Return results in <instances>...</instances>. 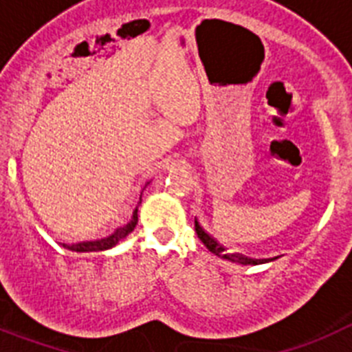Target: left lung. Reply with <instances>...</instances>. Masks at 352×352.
<instances>
[{
	"instance_id": "obj_1",
	"label": "left lung",
	"mask_w": 352,
	"mask_h": 352,
	"mask_svg": "<svg viewBox=\"0 0 352 352\" xmlns=\"http://www.w3.org/2000/svg\"><path fill=\"white\" fill-rule=\"evenodd\" d=\"M195 231H197V236L200 238V241H202V243L206 245L212 254H217L218 258L227 259V261L238 263V265H263V263H270L274 261V259H277V258L256 259V258H249V256H245V254H240V252H234V254L227 252L226 247H223L218 240H214V238H212V236L209 234L202 226H200L197 218H195Z\"/></svg>"
}]
</instances>
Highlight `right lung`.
Masks as SVG:
<instances>
[{
  "mask_svg": "<svg viewBox=\"0 0 352 352\" xmlns=\"http://www.w3.org/2000/svg\"><path fill=\"white\" fill-rule=\"evenodd\" d=\"M150 182H146L144 184V188L148 186ZM143 188V190H144ZM141 195H143V191H141ZM140 204H141V197H140ZM135 223H138V208L132 211V217L131 220L126 221L125 226L118 227L116 231L112 232V234L105 236V238H100V240H91V241H78V243H62V247L67 250H71V252H100V250H107V249H112L114 245L120 243L123 238H126V236L131 234L132 231H134Z\"/></svg>",
  "mask_w": 352,
  "mask_h": 352,
  "instance_id": "obj_1",
  "label": "right lung"
}]
</instances>
